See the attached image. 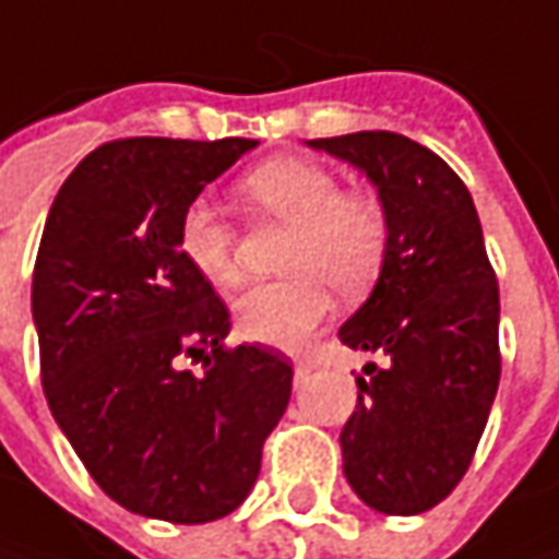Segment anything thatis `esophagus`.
<instances>
[{"instance_id": "obj_1", "label": "esophagus", "mask_w": 559, "mask_h": 559, "mask_svg": "<svg viewBox=\"0 0 559 559\" xmlns=\"http://www.w3.org/2000/svg\"><path fill=\"white\" fill-rule=\"evenodd\" d=\"M311 376V364L308 360H295V385H301Z\"/></svg>"}]
</instances>
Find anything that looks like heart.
I'll return each mask as SVG.
<instances>
[{
  "label": "heart",
  "instance_id": "heart-1",
  "mask_svg": "<svg viewBox=\"0 0 559 559\" xmlns=\"http://www.w3.org/2000/svg\"><path fill=\"white\" fill-rule=\"evenodd\" d=\"M242 195L254 211L292 224L286 270L280 283H258L236 305L239 330L273 348H298L333 311V289L360 295L376 280L385 254V217L367 195L342 192L326 167L301 158L261 164L242 180ZM177 242L186 264L211 286L239 280L236 233L217 207L195 199L186 204Z\"/></svg>",
  "mask_w": 559,
  "mask_h": 559
}]
</instances>
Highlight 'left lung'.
Listing matches in <instances>:
<instances>
[{"label":"left lung","instance_id":"left-lung-1","mask_svg":"<svg viewBox=\"0 0 559 559\" xmlns=\"http://www.w3.org/2000/svg\"><path fill=\"white\" fill-rule=\"evenodd\" d=\"M305 145L360 170L385 217L379 276L338 338L389 367L367 364L370 379H355L338 444L364 504L414 516L463 479L501 379V298L483 224L461 177L407 136L364 130Z\"/></svg>","mask_w":559,"mask_h":559}]
</instances>
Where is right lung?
I'll use <instances>...</instances> for the list:
<instances>
[{"label": "right lung", "instance_id": "right-lung-1", "mask_svg": "<svg viewBox=\"0 0 559 559\" xmlns=\"http://www.w3.org/2000/svg\"><path fill=\"white\" fill-rule=\"evenodd\" d=\"M258 140L108 142L55 195L33 270V326L58 429L98 488L148 520L211 523L261 473L292 367L242 342L186 264V204ZM203 357L205 373L182 370Z\"/></svg>", "mask_w": 559, "mask_h": 559}]
</instances>
